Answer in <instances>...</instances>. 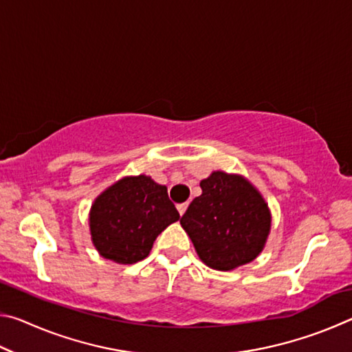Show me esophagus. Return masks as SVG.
I'll list each match as a JSON object with an SVG mask.
<instances>
[{
	"label": "esophagus",
	"instance_id": "1",
	"mask_svg": "<svg viewBox=\"0 0 352 352\" xmlns=\"http://www.w3.org/2000/svg\"><path fill=\"white\" fill-rule=\"evenodd\" d=\"M186 208H188V204H180L177 206V210H178V212H180V216H183V214L186 212Z\"/></svg>",
	"mask_w": 352,
	"mask_h": 352
}]
</instances>
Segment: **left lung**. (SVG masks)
<instances>
[{
	"label": "left lung",
	"instance_id": "left-lung-1",
	"mask_svg": "<svg viewBox=\"0 0 352 352\" xmlns=\"http://www.w3.org/2000/svg\"><path fill=\"white\" fill-rule=\"evenodd\" d=\"M195 197L180 219L199 258L214 270L248 264L265 245L270 231L269 206L241 175L225 172L200 182Z\"/></svg>",
	"mask_w": 352,
	"mask_h": 352
}]
</instances>
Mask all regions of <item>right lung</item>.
<instances>
[{"label":"right lung","instance_id":"obj_1","mask_svg":"<svg viewBox=\"0 0 352 352\" xmlns=\"http://www.w3.org/2000/svg\"><path fill=\"white\" fill-rule=\"evenodd\" d=\"M178 219L168 188L146 175L126 177L94 200L91 239L105 259L135 264L147 258L158 234Z\"/></svg>","mask_w":352,"mask_h":352}]
</instances>
